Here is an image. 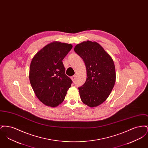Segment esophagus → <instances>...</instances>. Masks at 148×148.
Returning <instances> with one entry per match:
<instances>
[{
	"label": "esophagus",
	"instance_id": "esophagus-1",
	"mask_svg": "<svg viewBox=\"0 0 148 148\" xmlns=\"http://www.w3.org/2000/svg\"><path fill=\"white\" fill-rule=\"evenodd\" d=\"M75 77H76V75H73V77H71V80H73V82H74V81H75Z\"/></svg>",
	"mask_w": 148,
	"mask_h": 148
}]
</instances>
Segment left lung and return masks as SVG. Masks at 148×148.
<instances>
[{"label":"left lung","mask_w":148,"mask_h":148,"mask_svg":"<svg viewBox=\"0 0 148 148\" xmlns=\"http://www.w3.org/2000/svg\"><path fill=\"white\" fill-rule=\"evenodd\" d=\"M74 51L83 59L86 69V80L78 88L80 99L90 107L99 106L108 98L115 83L113 60L95 42L88 40L78 44Z\"/></svg>","instance_id":"1"}]
</instances>
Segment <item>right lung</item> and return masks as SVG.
Returning a JSON list of instances; mask_svg holds the SVG:
<instances>
[{
  "label": "right lung",
  "instance_id": "obj_1",
  "mask_svg": "<svg viewBox=\"0 0 148 148\" xmlns=\"http://www.w3.org/2000/svg\"><path fill=\"white\" fill-rule=\"evenodd\" d=\"M73 48L70 44L51 42L33 57L29 80L36 96L47 106L56 107L63 101L72 80L65 74L62 60Z\"/></svg>",
  "mask_w": 148,
  "mask_h": 148
}]
</instances>
